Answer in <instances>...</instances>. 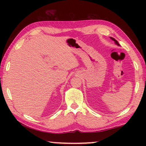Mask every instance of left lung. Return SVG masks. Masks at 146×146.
Returning a JSON list of instances; mask_svg holds the SVG:
<instances>
[{"label":"left lung","instance_id":"obj_1","mask_svg":"<svg viewBox=\"0 0 146 146\" xmlns=\"http://www.w3.org/2000/svg\"><path fill=\"white\" fill-rule=\"evenodd\" d=\"M110 38H111L113 40H114V41H115V44H117V45H118V46H120V44H119V43H118V41H117V40H115V39L114 38H113V37H110Z\"/></svg>","mask_w":146,"mask_h":146}]
</instances>
